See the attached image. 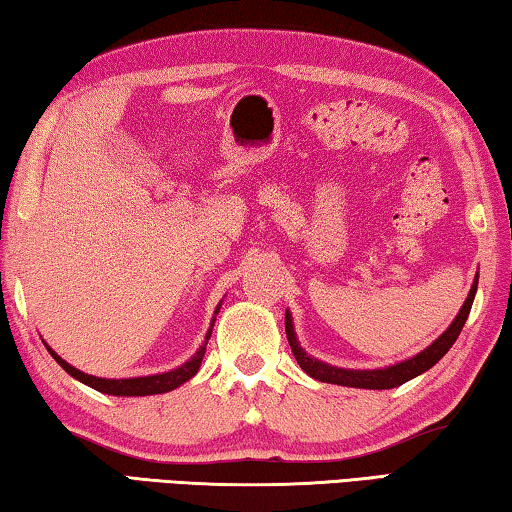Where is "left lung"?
Segmentation results:
<instances>
[{
	"instance_id": "8db88e82",
	"label": "left lung",
	"mask_w": 512,
	"mask_h": 512,
	"mask_svg": "<svg viewBox=\"0 0 512 512\" xmlns=\"http://www.w3.org/2000/svg\"><path fill=\"white\" fill-rule=\"evenodd\" d=\"M476 287H479V273H476L472 289H470V293H467L463 307L456 314V318L452 320V325H449L445 332L440 334L438 339L429 345V348H424L420 354H415V357L404 359L400 363H393V366H386V368L352 370V368L332 366V363H325L316 357H311V354H307L305 348H302L298 341L289 309H287V314H284V329H287V339H289L293 357H296L298 366L305 370L309 377L325 381V384H339V386H350V388H370V391H388V388H397V386L406 384L409 379L422 375V372H427L429 368L436 366V363L445 357L449 348L454 345V341L458 339V334H461L467 316H470L472 302L476 296Z\"/></svg>"
}]
</instances>
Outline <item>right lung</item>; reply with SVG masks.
Masks as SVG:
<instances>
[{
	"label": "right lung",
	"mask_w": 512,
	"mask_h": 512,
	"mask_svg": "<svg viewBox=\"0 0 512 512\" xmlns=\"http://www.w3.org/2000/svg\"><path fill=\"white\" fill-rule=\"evenodd\" d=\"M223 302V300H221ZM221 302L216 305L214 309V316H212V323H210V329H207L205 334V341L201 348L196 350V354L192 359H187L185 363H180L178 368L173 370H167V372H160V375H146V377H128V379H106V377H94V375H88V372H83L79 368L69 366V363L58 357V354L49 348L47 350L51 357L56 359V363L60 368H63L67 375H72L74 379H79L81 384L94 388V391L99 393H106V395H117V397H144V395H160V393H169L173 391V388H178L180 384H185V381L192 379L198 368H201V361L205 357V348H207V341H210L212 336V327H214V320H216V314H219L221 309Z\"/></svg>",
	"instance_id": "1"
}]
</instances>
